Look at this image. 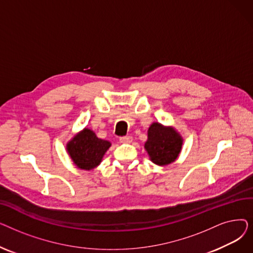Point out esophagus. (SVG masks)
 Returning <instances> with one entry per match:
<instances>
[{"mask_svg": "<svg viewBox=\"0 0 253 253\" xmlns=\"http://www.w3.org/2000/svg\"><path fill=\"white\" fill-rule=\"evenodd\" d=\"M132 141V137L127 135V136H123V137H120V142L122 143H129Z\"/></svg>", "mask_w": 253, "mask_h": 253, "instance_id": "34e87169", "label": "esophagus"}]
</instances>
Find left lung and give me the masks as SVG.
<instances>
[{
    "label": "left lung",
    "instance_id": "8db88e82",
    "mask_svg": "<svg viewBox=\"0 0 253 253\" xmlns=\"http://www.w3.org/2000/svg\"><path fill=\"white\" fill-rule=\"evenodd\" d=\"M182 141V137L173 127H166L155 122L148 130V140L144 143V149L153 163L165 166L176 160L181 151Z\"/></svg>",
    "mask_w": 253,
    "mask_h": 253
}]
</instances>
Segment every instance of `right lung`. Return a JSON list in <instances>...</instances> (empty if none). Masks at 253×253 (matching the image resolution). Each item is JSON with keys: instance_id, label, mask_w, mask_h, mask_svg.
<instances>
[{"instance_id": "right-lung-1", "label": "right lung", "mask_w": 253, "mask_h": 253, "mask_svg": "<svg viewBox=\"0 0 253 253\" xmlns=\"http://www.w3.org/2000/svg\"><path fill=\"white\" fill-rule=\"evenodd\" d=\"M111 145L110 141L98 138L92 130L84 128L68 142L66 151L78 168L92 170L100 164Z\"/></svg>"}]
</instances>
